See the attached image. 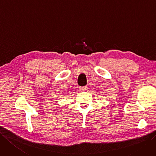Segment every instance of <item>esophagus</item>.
<instances>
[{
	"label": "esophagus",
	"mask_w": 156,
	"mask_h": 156,
	"mask_svg": "<svg viewBox=\"0 0 156 156\" xmlns=\"http://www.w3.org/2000/svg\"><path fill=\"white\" fill-rule=\"evenodd\" d=\"M80 90H83V91L87 90V87H80Z\"/></svg>",
	"instance_id": "1"
}]
</instances>
